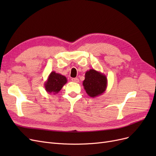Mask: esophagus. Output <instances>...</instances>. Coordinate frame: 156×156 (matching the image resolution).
Returning a JSON list of instances; mask_svg holds the SVG:
<instances>
[{
  "instance_id": "obj_1",
  "label": "esophagus",
  "mask_w": 156,
  "mask_h": 156,
  "mask_svg": "<svg viewBox=\"0 0 156 156\" xmlns=\"http://www.w3.org/2000/svg\"><path fill=\"white\" fill-rule=\"evenodd\" d=\"M72 81L74 83H79V80L78 78H72Z\"/></svg>"
}]
</instances>
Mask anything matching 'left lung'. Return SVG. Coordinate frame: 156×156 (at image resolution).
I'll return each mask as SVG.
<instances>
[{
    "label": "left lung",
    "mask_w": 156,
    "mask_h": 156,
    "mask_svg": "<svg viewBox=\"0 0 156 156\" xmlns=\"http://www.w3.org/2000/svg\"><path fill=\"white\" fill-rule=\"evenodd\" d=\"M83 85L90 97L96 98L105 92L107 87V78L105 74L90 69L85 73Z\"/></svg>",
    "instance_id": "1"
}]
</instances>
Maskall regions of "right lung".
<instances>
[{"instance_id": "1", "label": "right lung", "mask_w": 156, "mask_h": 156, "mask_svg": "<svg viewBox=\"0 0 156 156\" xmlns=\"http://www.w3.org/2000/svg\"><path fill=\"white\" fill-rule=\"evenodd\" d=\"M67 81V78L65 76L53 71L49 74L44 83L45 89L48 94H56L60 91Z\"/></svg>"}]
</instances>
